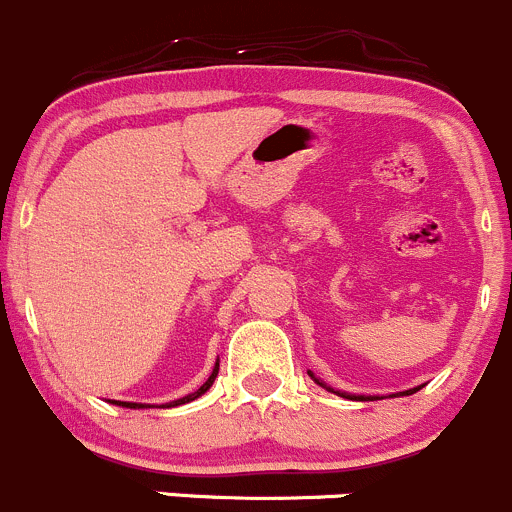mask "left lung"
Listing matches in <instances>:
<instances>
[{
    "mask_svg": "<svg viewBox=\"0 0 512 512\" xmlns=\"http://www.w3.org/2000/svg\"><path fill=\"white\" fill-rule=\"evenodd\" d=\"M308 376L313 378V383H318V386H321V388H326L328 393H336V396H341V398H348V401H378V398H381V396H358V393L336 391V388L326 386V383H323L321 378H318V376H313L311 371H308ZM416 391H421V386H418V388H408V391H401V393H391V398H396V396H411V393H416Z\"/></svg>",
    "mask_w": 512,
    "mask_h": 512,
    "instance_id": "8db88e82",
    "label": "left lung"
}]
</instances>
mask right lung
<instances>
[{"label": "right lung", "instance_id": "obj_1", "mask_svg": "<svg viewBox=\"0 0 512 512\" xmlns=\"http://www.w3.org/2000/svg\"><path fill=\"white\" fill-rule=\"evenodd\" d=\"M216 376H219V361H216L214 371H211V376H209V381H206V383H204V386H201V388H199V391L189 393V396L179 398V401H171V403H164V406H161V408H171V406H184V403H189V401H196V398H199V396H204V393H206V391H209V388H211V386H214ZM111 403H114V406H121V408H146V406H149V403H129V401H111Z\"/></svg>", "mask_w": 512, "mask_h": 512}]
</instances>
